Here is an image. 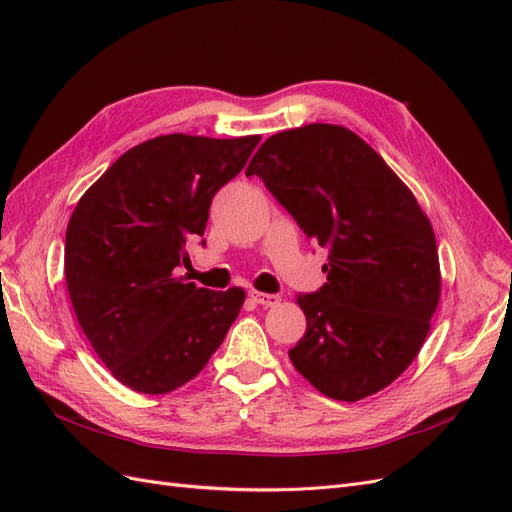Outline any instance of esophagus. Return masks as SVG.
I'll return each mask as SVG.
<instances>
[{
    "instance_id": "34e87169",
    "label": "esophagus",
    "mask_w": 512,
    "mask_h": 512,
    "mask_svg": "<svg viewBox=\"0 0 512 512\" xmlns=\"http://www.w3.org/2000/svg\"><path fill=\"white\" fill-rule=\"evenodd\" d=\"M250 299L262 307H275L277 303H280V294H267V292H258V290H252L250 292Z\"/></svg>"
}]
</instances>
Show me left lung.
Instances as JSON below:
<instances>
[{
	"mask_svg": "<svg viewBox=\"0 0 512 512\" xmlns=\"http://www.w3.org/2000/svg\"><path fill=\"white\" fill-rule=\"evenodd\" d=\"M245 175H258L320 247L327 284L299 294L307 331L288 350L322 395L359 401L416 359L440 301L436 235L414 194L361 136L309 123L273 134Z\"/></svg>",
	"mask_w": 512,
	"mask_h": 512,
	"instance_id": "1",
	"label": "left lung"
}]
</instances>
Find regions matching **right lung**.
Masks as SVG:
<instances>
[{
  "label": "right lung",
  "instance_id": "right-lung-1",
  "mask_svg": "<svg viewBox=\"0 0 512 512\" xmlns=\"http://www.w3.org/2000/svg\"><path fill=\"white\" fill-rule=\"evenodd\" d=\"M260 136L166 134L123 153L76 205L64 273L89 344L128 389L164 395L196 378L245 301L179 269L205 235L211 200ZM205 245V241H200Z\"/></svg>",
  "mask_w": 512,
  "mask_h": 512
}]
</instances>
